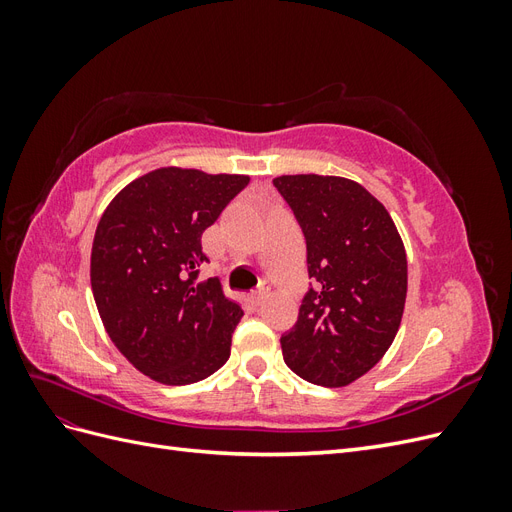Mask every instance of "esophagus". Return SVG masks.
<instances>
[{
	"mask_svg": "<svg viewBox=\"0 0 512 512\" xmlns=\"http://www.w3.org/2000/svg\"><path fill=\"white\" fill-rule=\"evenodd\" d=\"M267 297H269V288H260V290L252 292L250 297H247V301H250L254 307H258L267 301Z\"/></svg>",
	"mask_w": 512,
	"mask_h": 512,
	"instance_id": "1",
	"label": "esophagus"
}]
</instances>
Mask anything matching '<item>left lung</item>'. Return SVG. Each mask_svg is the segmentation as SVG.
<instances>
[{
	"instance_id": "1",
	"label": "left lung",
	"mask_w": 512,
	"mask_h": 512,
	"mask_svg": "<svg viewBox=\"0 0 512 512\" xmlns=\"http://www.w3.org/2000/svg\"><path fill=\"white\" fill-rule=\"evenodd\" d=\"M273 185L301 224L309 288L282 335L286 365L320 386H346L391 348L404 316L408 260L395 222L361 183L282 175Z\"/></svg>"
}]
</instances>
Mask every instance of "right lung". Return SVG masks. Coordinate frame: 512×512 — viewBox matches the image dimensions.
Instances as JSON below:
<instances>
[{
    "label": "right lung",
    "instance_id": "right-lung-1",
    "mask_svg": "<svg viewBox=\"0 0 512 512\" xmlns=\"http://www.w3.org/2000/svg\"><path fill=\"white\" fill-rule=\"evenodd\" d=\"M247 183L164 166L128 183L102 213L91 290L108 337L151 380L192 384L228 361L243 309L218 277L196 280L209 262L200 237Z\"/></svg>",
    "mask_w": 512,
    "mask_h": 512
}]
</instances>
